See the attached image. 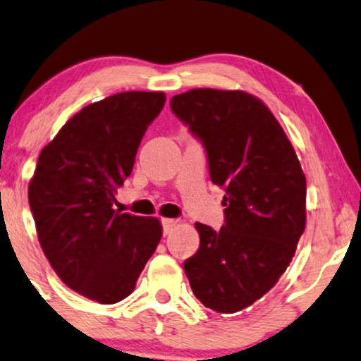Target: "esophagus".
Masks as SVG:
<instances>
[{"instance_id": "1", "label": "esophagus", "mask_w": 361, "mask_h": 361, "mask_svg": "<svg viewBox=\"0 0 361 361\" xmlns=\"http://www.w3.org/2000/svg\"><path fill=\"white\" fill-rule=\"evenodd\" d=\"M161 224H163V234H170L171 231H173V228H175L176 226V221L175 219H168V218H165V219H161Z\"/></svg>"}]
</instances>
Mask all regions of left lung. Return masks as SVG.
<instances>
[{"instance_id":"obj_1","label":"left lung","mask_w":361,"mask_h":361,"mask_svg":"<svg viewBox=\"0 0 361 361\" xmlns=\"http://www.w3.org/2000/svg\"><path fill=\"white\" fill-rule=\"evenodd\" d=\"M171 110L203 140L209 176L226 191V224L196 223L200 249L185 261L201 304L234 314L267 294L305 229L307 183L294 147L266 104L244 90L191 89Z\"/></svg>"}]
</instances>
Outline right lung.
Returning a JSON list of instances; mask_svg holds the SVG:
<instances>
[{
    "mask_svg": "<svg viewBox=\"0 0 361 361\" xmlns=\"http://www.w3.org/2000/svg\"><path fill=\"white\" fill-rule=\"evenodd\" d=\"M165 100L130 90L87 105L42 148L30 181L42 252L67 287L99 304L132 294L161 239L160 219L112 204Z\"/></svg>",
    "mask_w": 361,
    "mask_h": 361,
    "instance_id": "obj_1",
    "label": "right lung"
}]
</instances>
